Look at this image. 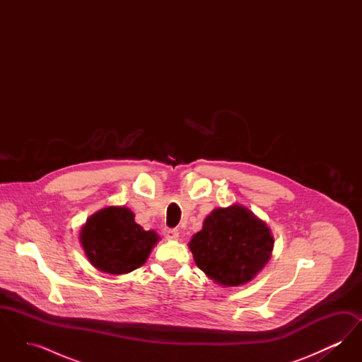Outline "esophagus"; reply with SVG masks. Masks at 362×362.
Returning a JSON list of instances; mask_svg holds the SVG:
<instances>
[{
	"label": "esophagus",
	"mask_w": 362,
	"mask_h": 362,
	"mask_svg": "<svg viewBox=\"0 0 362 362\" xmlns=\"http://www.w3.org/2000/svg\"><path fill=\"white\" fill-rule=\"evenodd\" d=\"M163 233H164L165 239H170V240H177V238H179V230H177V229L165 228V229L163 230Z\"/></svg>",
	"instance_id": "esophagus-1"
}]
</instances>
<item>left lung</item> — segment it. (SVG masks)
I'll return each instance as SVG.
<instances>
[{
  "label": "left lung",
  "instance_id": "obj_1",
  "mask_svg": "<svg viewBox=\"0 0 362 362\" xmlns=\"http://www.w3.org/2000/svg\"><path fill=\"white\" fill-rule=\"evenodd\" d=\"M189 245L197 266L205 274L220 285L239 286L264 267L274 239L254 213L233 205L213 210Z\"/></svg>",
  "mask_w": 362,
  "mask_h": 362
}]
</instances>
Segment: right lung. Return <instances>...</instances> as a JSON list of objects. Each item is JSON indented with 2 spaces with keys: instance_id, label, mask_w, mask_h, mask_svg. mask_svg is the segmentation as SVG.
Instances as JSON below:
<instances>
[{
  "instance_id": "add662e5",
  "label": "right lung",
  "mask_w": 362,
  "mask_h": 362,
  "mask_svg": "<svg viewBox=\"0 0 362 362\" xmlns=\"http://www.w3.org/2000/svg\"><path fill=\"white\" fill-rule=\"evenodd\" d=\"M80 240L96 269L117 276L142 266L158 236L136 224L134 214L127 207L110 206L86 221Z\"/></svg>"
}]
</instances>
